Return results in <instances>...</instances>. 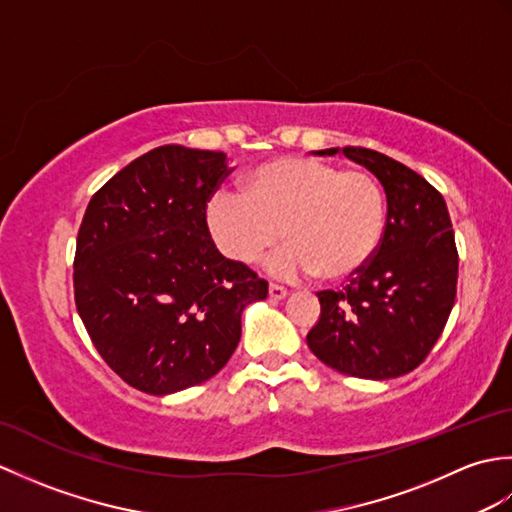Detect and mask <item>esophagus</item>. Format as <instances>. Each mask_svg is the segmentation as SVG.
<instances>
[{
	"label": "esophagus",
	"mask_w": 512,
	"mask_h": 512,
	"mask_svg": "<svg viewBox=\"0 0 512 512\" xmlns=\"http://www.w3.org/2000/svg\"><path fill=\"white\" fill-rule=\"evenodd\" d=\"M268 295H270V299H284L288 295V290L284 286H279V284H270Z\"/></svg>",
	"instance_id": "1"
}]
</instances>
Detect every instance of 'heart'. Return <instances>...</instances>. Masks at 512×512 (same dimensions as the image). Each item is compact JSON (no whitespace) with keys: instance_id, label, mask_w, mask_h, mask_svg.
Instances as JSON below:
<instances>
[{"instance_id":"b5f03b06","label":"heart","mask_w":512,"mask_h":512,"mask_svg":"<svg viewBox=\"0 0 512 512\" xmlns=\"http://www.w3.org/2000/svg\"><path fill=\"white\" fill-rule=\"evenodd\" d=\"M387 202L365 169H339L308 156L262 162L248 171L239 195L217 193L206 206L215 246L253 264L284 242L275 259L286 275L345 281L372 262L385 233Z\"/></svg>"}]
</instances>
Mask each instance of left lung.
<instances>
[{
  "instance_id": "left-lung-1",
  "label": "left lung",
  "mask_w": 512,
  "mask_h": 512,
  "mask_svg": "<svg viewBox=\"0 0 512 512\" xmlns=\"http://www.w3.org/2000/svg\"><path fill=\"white\" fill-rule=\"evenodd\" d=\"M343 154L383 184L385 233L372 262L343 290L317 292L321 317L308 332V347L341 374L396 378L429 356L455 303L451 217L440 191L402 162L365 147H343Z\"/></svg>"
}]
</instances>
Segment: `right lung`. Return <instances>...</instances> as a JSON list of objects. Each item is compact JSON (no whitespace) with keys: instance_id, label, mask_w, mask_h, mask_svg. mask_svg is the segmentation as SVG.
Listing matches in <instances>:
<instances>
[{"instance_id":"obj_1","label":"right lung","mask_w":512,"mask_h":512,"mask_svg":"<svg viewBox=\"0 0 512 512\" xmlns=\"http://www.w3.org/2000/svg\"><path fill=\"white\" fill-rule=\"evenodd\" d=\"M222 151L162 145L92 195L76 237L74 301L103 361L145 394L200 385L233 356L268 281L215 248L206 202Z\"/></svg>"}]
</instances>
